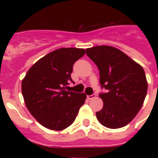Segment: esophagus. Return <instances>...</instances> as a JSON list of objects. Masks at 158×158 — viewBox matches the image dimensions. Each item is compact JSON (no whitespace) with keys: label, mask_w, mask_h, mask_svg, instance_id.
<instances>
[{"label":"esophagus","mask_w":158,"mask_h":158,"mask_svg":"<svg viewBox=\"0 0 158 158\" xmlns=\"http://www.w3.org/2000/svg\"><path fill=\"white\" fill-rule=\"evenodd\" d=\"M96 97V94H92V95H89V96H87V98L89 100H91L93 98H95Z\"/></svg>","instance_id":"esophagus-1"}]
</instances>
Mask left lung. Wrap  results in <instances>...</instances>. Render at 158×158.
Wrapping results in <instances>:
<instances>
[{
    "mask_svg": "<svg viewBox=\"0 0 158 158\" xmlns=\"http://www.w3.org/2000/svg\"><path fill=\"white\" fill-rule=\"evenodd\" d=\"M86 55L99 69L102 109L96 118L103 126L118 129L127 125L135 117L147 92L144 69L120 50L108 45L86 49Z\"/></svg>",
    "mask_w": 158,
    "mask_h": 158,
    "instance_id": "left-lung-1",
    "label": "left lung"
}]
</instances>
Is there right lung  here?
<instances>
[{
	"instance_id": "add662e5",
	"label": "right lung",
	"mask_w": 158,
	"mask_h": 158,
	"mask_svg": "<svg viewBox=\"0 0 158 158\" xmlns=\"http://www.w3.org/2000/svg\"><path fill=\"white\" fill-rule=\"evenodd\" d=\"M85 50L60 48L50 52L29 69L22 81L27 108L45 128L62 130L74 122L85 94L69 91L73 67Z\"/></svg>"
}]
</instances>
